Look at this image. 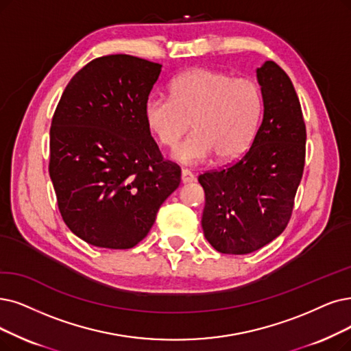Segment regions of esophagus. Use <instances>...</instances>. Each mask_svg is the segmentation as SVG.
I'll use <instances>...</instances> for the list:
<instances>
[{
  "label": "esophagus",
  "instance_id": "1",
  "mask_svg": "<svg viewBox=\"0 0 351 351\" xmlns=\"http://www.w3.org/2000/svg\"><path fill=\"white\" fill-rule=\"evenodd\" d=\"M194 180V176L189 170H181V183L189 184Z\"/></svg>",
  "mask_w": 351,
  "mask_h": 351
}]
</instances>
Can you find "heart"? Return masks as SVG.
<instances>
[{
  "instance_id": "heart-1",
  "label": "heart",
  "mask_w": 351,
  "mask_h": 351,
  "mask_svg": "<svg viewBox=\"0 0 351 351\" xmlns=\"http://www.w3.org/2000/svg\"><path fill=\"white\" fill-rule=\"evenodd\" d=\"M170 99L149 97L144 119L164 147L184 164H199L212 154L217 161L239 158L254 143L263 114V96L254 80L195 67L170 83Z\"/></svg>"
}]
</instances>
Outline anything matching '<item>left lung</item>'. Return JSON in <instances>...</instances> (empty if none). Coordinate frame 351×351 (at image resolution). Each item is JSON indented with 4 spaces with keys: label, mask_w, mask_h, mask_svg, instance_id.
Masks as SVG:
<instances>
[{
    "label": "left lung",
    "mask_w": 351,
    "mask_h": 351,
    "mask_svg": "<svg viewBox=\"0 0 351 351\" xmlns=\"http://www.w3.org/2000/svg\"><path fill=\"white\" fill-rule=\"evenodd\" d=\"M256 73L263 118L254 143L236 161L199 176L204 236L228 255L250 254L285 230L304 173L306 131L292 82L272 60Z\"/></svg>",
    "instance_id": "1"
}]
</instances>
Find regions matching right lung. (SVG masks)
I'll return each instance as SVG.
<instances>
[{"instance_id":"right-lung-1","label":"right lung","mask_w":351,"mask_h":351,"mask_svg":"<svg viewBox=\"0 0 351 351\" xmlns=\"http://www.w3.org/2000/svg\"><path fill=\"white\" fill-rule=\"evenodd\" d=\"M161 67L102 56L70 79L54 110L49 174L67 228L89 245L134 247L180 184V165L164 160L144 119Z\"/></svg>"}]
</instances>
